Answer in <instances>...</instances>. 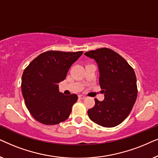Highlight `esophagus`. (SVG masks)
I'll list each match as a JSON object with an SVG mask.
<instances>
[{
	"label": "esophagus",
	"mask_w": 158,
	"mask_h": 158,
	"mask_svg": "<svg viewBox=\"0 0 158 158\" xmlns=\"http://www.w3.org/2000/svg\"><path fill=\"white\" fill-rule=\"evenodd\" d=\"M79 98L80 99H85L86 97L85 95H83V94H79Z\"/></svg>",
	"instance_id": "1"
}]
</instances>
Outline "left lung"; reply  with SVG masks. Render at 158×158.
Masks as SVG:
<instances>
[{"instance_id":"1","label":"left lung","mask_w":158,"mask_h":158,"mask_svg":"<svg viewBox=\"0 0 158 158\" xmlns=\"http://www.w3.org/2000/svg\"><path fill=\"white\" fill-rule=\"evenodd\" d=\"M85 55L98 65L99 84L105 96L102 101L94 99L88 116L101 127H116L128 117L137 98L135 72L124 58L109 48L90 50Z\"/></svg>"}]
</instances>
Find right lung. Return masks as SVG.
Returning a JSON list of instances; mask_svg holds the SVG:
<instances>
[{
    "label": "right lung",
    "mask_w": 158,
    "mask_h": 158,
    "mask_svg": "<svg viewBox=\"0 0 158 158\" xmlns=\"http://www.w3.org/2000/svg\"><path fill=\"white\" fill-rule=\"evenodd\" d=\"M82 53L49 50L39 55L24 69L22 95L30 114L40 123L58 124L70 115L78 96L60 93L58 83L66 79L71 66Z\"/></svg>",
    "instance_id": "1"
}]
</instances>
